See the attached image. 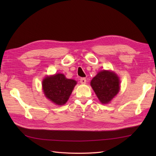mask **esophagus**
Listing matches in <instances>:
<instances>
[{
    "label": "esophagus",
    "instance_id": "1",
    "mask_svg": "<svg viewBox=\"0 0 156 156\" xmlns=\"http://www.w3.org/2000/svg\"><path fill=\"white\" fill-rule=\"evenodd\" d=\"M80 83L85 84L86 83H87V79H86L85 78H80Z\"/></svg>",
    "mask_w": 156,
    "mask_h": 156
}]
</instances>
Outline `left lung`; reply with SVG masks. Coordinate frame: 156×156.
I'll list each match as a JSON object with an SVG mask.
<instances>
[{
	"mask_svg": "<svg viewBox=\"0 0 156 156\" xmlns=\"http://www.w3.org/2000/svg\"><path fill=\"white\" fill-rule=\"evenodd\" d=\"M90 85L102 103H108L119 91V78L115 73L102 71L92 78Z\"/></svg>",
	"mask_w": 156,
	"mask_h": 156,
	"instance_id": "left-lung-1",
	"label": "left lung"
}]
</instances>
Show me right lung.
Listing matches in <instances>:
<instances>
[{
    "instance_id": "1",
    "label": "right lung",
    "mask_w": 156,
    "mask_h": 156,
    "mask_svg": "<svg viewBox=\"0 0 156 156\" xmlns=\"http://www.w3.org/2000/svg\"><path fill=\"white\" fill-rule=\"evenodd\" d=\"M76 84V80L67 79L62 74L46 77L42 83L46 97L58 105L67 102Z\"/></svg>"
}]
</instances>
